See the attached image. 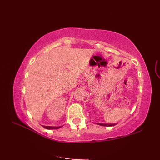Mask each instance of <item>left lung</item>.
I'll return each mask as SVG.
<instances>
[{
  "label": "left lung",
  "mask_w": 160,
  "mask_h": 160,
  "mask_svg": "<svg viewBox=\"0 0 160 160\" xmlns=\"http://www.w3.org/2000/svg\"><path fill=\"white\" fill-rule=\"evenodd\" d=\"M99 125L102 126H108V127H112V126H115L116 124H111V125H109V124H99Z\"/></svg>",
  "instance_id": "obj_1"
}]
</instances>
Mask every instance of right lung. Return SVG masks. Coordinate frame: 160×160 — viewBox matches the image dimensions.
<instances>
[{
  "mask_svg": "<svg viewBox=\"0 0 160 160\" xmlns=\"http://www.w3.org/2000/svg\"><path fill=\"white\" fill-rule=\"evenodd\" d=\"M46 129H57L61 127H49V126H43Z\"/></svg>",
  "mask_w": 160,
  "mask_h": 160,
  "instance_id": "add662e5",
  "label": "right lung"
}]
</instances>
